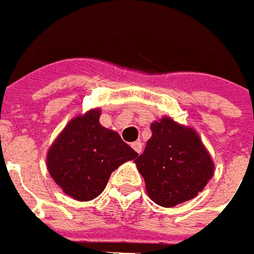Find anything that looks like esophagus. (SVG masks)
I'll use <instances>...</instances> for the list:
<instances>
[{"mask_svg": "<svg viewBox=\"0 0 254 254\" xmlns=\"http://www.w3.org/2000/svg\"><path fill=\"white\" fill-rule=\"evenodd\" d=\"M132 147H133V150H135L136 153H142V143L137 140V142H133L132 143Z\"/></svg>", "mask_w": 254, "mask_h": 254, "instance_id": "esophagus-1", "label": "esophagus"}]
</instances>
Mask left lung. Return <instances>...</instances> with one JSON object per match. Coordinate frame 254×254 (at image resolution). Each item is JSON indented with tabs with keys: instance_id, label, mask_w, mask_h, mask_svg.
<instances>
[{
	"instance_id": "left-lung-1",
	"label": "left lung",
	"mask_w": 254,
	"mask_h": 254,
	"mask_svg": "<svg viewBox=\"0 0 254 254\" xmlns=\"http://www.w3.org/2000/svg\"><path fill=\"white\" fill-rule=\"evenodd\" d=\"M150 130L152 137L135 160L149 197L162 206L197 197L214 174V163L199 136L170 118L152 124Z\"/></svg>"
}]
</instances>
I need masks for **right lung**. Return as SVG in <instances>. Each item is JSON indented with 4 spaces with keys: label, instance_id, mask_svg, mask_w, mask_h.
I'll use <instances>...</instances> for the list:
<instances>
[{
    "label": "right lung",
    "instance_id": "right-lung-1",
    "mask_svg": "<svg viewBox=\"0 0 254 254\" xmlns=\"http://www.w3.org/2000/svg\"><path fill=\"white\" fill-rule=\"evenodd\" d=\"M100 115V110H92L71 119L49 149L52 179L77 201L98 197L111 173L137 157L117 132L101 127Z\"/></svg>",
    "mask_w": 254,
    "mask_h": 254
}]
</instances>
